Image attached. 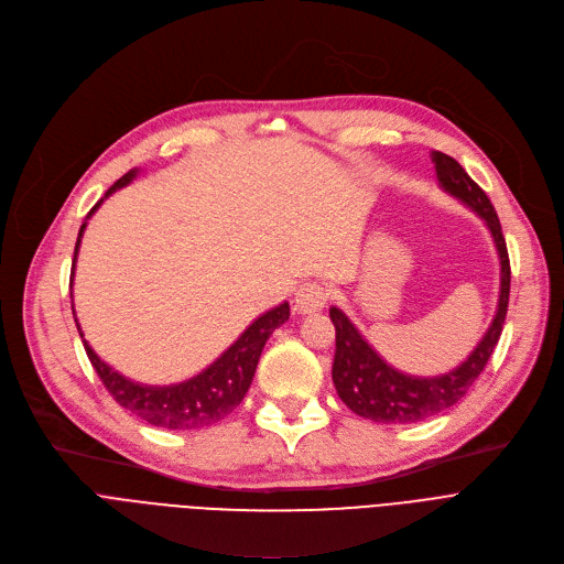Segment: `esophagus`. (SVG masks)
Segmentation results:
<instances>
[{
  "mask_svg": "<svg viewBox=\"0 0 564 564\" xmlns=\"http://www.w3.org/2000/svg\"><path fill=\"white\" fill-rule=\"evenodd\" d=\"M327 289L318 282H305L295 293V312L297 314H314L327 305Z\"/></svg>",
  "mask_w": 564,
  "mask_h": 564,
  "instance_id": "1",
  "label": "esophagus"
}]
</instances>
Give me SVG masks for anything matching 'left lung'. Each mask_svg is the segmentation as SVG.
Segmentation results:
<instances>
[{"label":"left lung","mask_w":564,"mask_h":564,"mask_svg":"<svg viewBox=\"0 0 564 564\" xmlns=\"http://www.w3.org/2000/svg\"><path fill=\"white\" fill-rule=\"evenodd\" d=\"M433 161L440 186L457 197L462 205L476 212L491 231V239L501 261L499 305H496L491 325L487 327L485 337L474 348V352L457 369L433 378H416L395 371L359 335V329L341 310H329V318H333L337 329L333 380L339 399L355 414L371 419L376 423H416L453 408L482 373L487 359L491 357L496 344H499L508 314L510 259L499 216H496L487 193L467 175V171L453 156L444 152H433Z\"/></svg>","instance_id":"8db88e82"}]
</instances>
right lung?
<instances>
[{
	"mask_svg": "<svg viewBox=\"0 0 564 564\" xmlns=\"http://www.w3.org/2000/svg\"><path fill=\"white\" fill-rule=\"evenodd\" d=\"M134 177H137V171H129L105 193V197L127 186ZM105 197L88 212L86 218H90L97 212V207L105 203ZM84 229H86V223L79 227L75 259H73V278H75V261H77ZM73 314H75V307H73ZM286 318H289V303H282L269 310L267 314H261L254 323H250V327L235 344H231L214 364H209L203 373L169 387L139 384L113 371L109 364L99 359L95 350L88 346L77 318L75 323L93 369L97 371L99 380L105 382L107 391L113 395V401L118 405H122L134 416L156 427L197 430V427L214 425L220 419H225L229 412H235V408L243 401L246 391L250 389L263 346H267L273 329L280 327Z\"/></svg>",
	"mask_w": 564,
	"mask_h": 564,
	"instance_id": "1",
	"label": "right lung"
}]
</instances>
